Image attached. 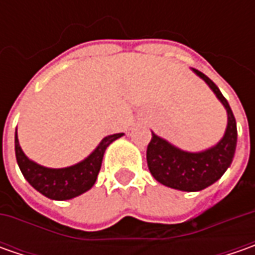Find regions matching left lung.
I'll list each match as a JSON object with an SVG mask.
<instances>
[{
	"label": "left lung",
	"mask_w": 255,
	"mask_h": 255,
	"mask_svg": "<svg viewBox=\"0 0 255 255\" xmlns=\"http://www.w3.org/2000/svg\"><path fill=\"white\" fill-rule=\"evenodd\" d=\"M194 72L213 89L216 96L224 105L229 115V123L224 137L206 152L189 153L171 146L152 133L147 144V166L152 176L164 186L183 191H199L217 181L230 166L237 144V125L230 105L223 96L217 85L200 71Z\"/></svg>",
	"instance_id": "left-lung-1"
}]
</instances>
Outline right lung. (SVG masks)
Returning a JSON list of instances; mask_svg holds the SVG:
<instances>
[{"label": "right lung", "instance_id": "1", "mask_svg": "<svg viewBox=\"0 0 255 255\" xmlns=\"http://www.w3.org/2000/svg\"><path fill=\"white\" fill-rule=\"evenodd\" d=\"M123 133H115L106 136L95 152L84 162L65 169H48L31 162L22 152L18 137L15 134V156L18 166L28 183L41 194L52 200H68L88 191L98 179L102 166L103 153L106 147Z\"/></svg>", "mask_w": 255, "mask_h": 255}]
</instances>
